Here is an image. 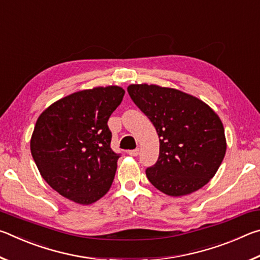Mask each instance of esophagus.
Instances as JSON below:
<instances>
[{
  "label": "esophagus",
  "mask_w": 260,
  "mask_h": 260,
  "mask_svg": "<svg viewBox=\"0 0 260 260\" xmlns=\"http://www.w3.org/2000/svg\"><path fill=\"white\" fill-rule=\"evenodd\" d=\"M139 152H140V150H139V149H134V150H129L128 152H127V153H128V155L129 156H133V157H136V156H138L139 155Z\"/></svg>",
  "instance_id": "34e87169"
}]
</instances>
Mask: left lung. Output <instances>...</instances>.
I'll use <instances>...</instances> for the list:
<instances>
[{
	"mask_svg": "<svg viewBox=\"0 0 260 260\" xmlns=\"http://www.w3.org/2000/svg\"><path fill=\"white\" fill-rule=\"evenodd\" d=\"M131 99L159 136V157L146 174L158 190L183 196L213 178L226 153L222 122L209 105L173 88L131 85Z\"/></svg>",
	"mask_w": 260,
	"mask_h": 260,
	"instance_id": "1",
	"label": "left lung"
}]
</instances>
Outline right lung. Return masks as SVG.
<instances>
[{
    "label": "right lung",
    "instance_id": "right-lung-1",
    "mask_svg": "<svg viewBox=\"0 0 260 260\" xmlns=\"http://www.w3.org/2000/svg\"><path fill=\"white\" fill-rule=\"evenodd\" d=\"M124 94L118 86L81 90L39 117L30 152L42 178L61 196L87 205L111 187L120 153L110 146L108 120Z\"/></svg>",
    "mask_w": 260,
    "mask_h": 260
}]
</instances>
